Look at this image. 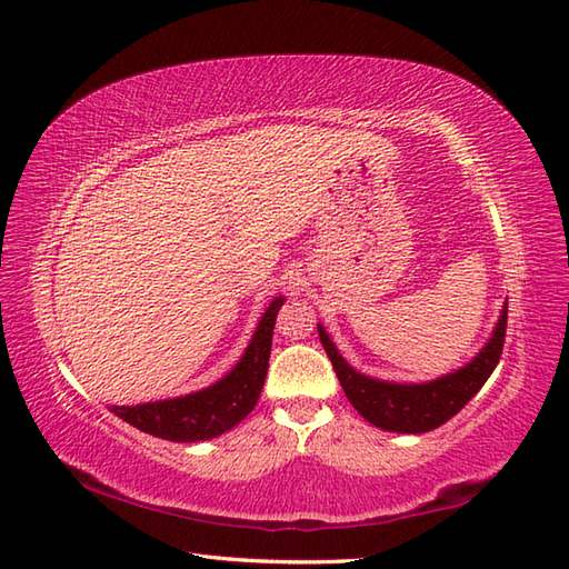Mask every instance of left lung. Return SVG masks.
I'll return each instance as SVG.
<instances>
[{
  "label": "left lung",
  "instance_id": "obj_1",
  "mask_svg": "<svg viewBox=\"0 0 569 569\" xmlns=\"http://www.w3.org/2000/svg\"><path fill=\"white\" fill-rule=\"evenodd\" d=\"M506 312H509V303H503L497 328H493L489 342L479 349L477 357H471L465 367L445 373V377L422 383L371 379L367 373L347 365V359L340 355V349L335 347L320 322L318 335L325 352H328L332 361L337 379L342 383L345 396L357 408V413L365 416V420L381 430L418 435L440 428L442 422L457 416L469 403V398H475L491 377V371L497 369L501 359Z\"/></svg>",
  "mask_w": 569,
  "mask_h": 569
}]
</instances>
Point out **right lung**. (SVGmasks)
Returning a JSON list of instances; mask_svg holds the SVG:
<instances>
[{
    "label": "right lung",
    "mask_w": 569,
    "mask_h": 569,
    "mask_svg": "<svg viewBox=\"0 0 569 569\" xmlns=\"http://www.w3.org/2000/svg\"><path fill=\"white\" fill-rule=\"evenodd\" d=\"M283 300V296L271 300L244 355L232 371H227L208 389L139 406H110V410L141 432L171 442L212 440L217 435L232 430L251 413L261 396L266 371H269L273 325Z\"/></svg>",
    "instance_id": "1"
}]
</instances>
